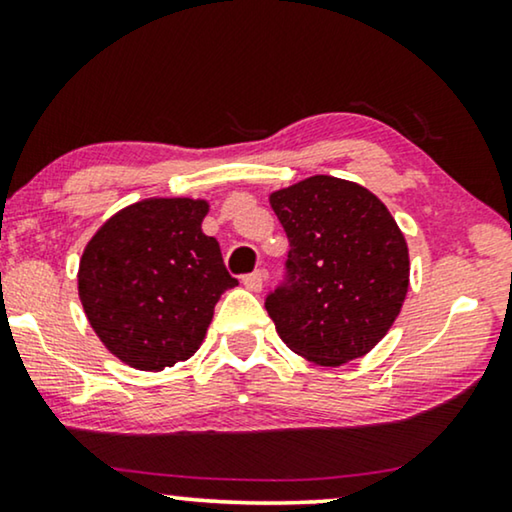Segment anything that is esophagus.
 I'll use <instances>...</instances> for the list:
<instances>
[{"mask_svg": "<svg viewBox=\"0 0 512 512\" xmlns=\"http://www.w3.org/2000/svg\"><path fill=\"white\" fill-rule=\"evenodd\" d=\"M263 282H265V275L261 270H254V272H249V275L242 277V284L247 286L249 291H261Z\"/></svg>", "mask_w": 512, "mask_h": 512, "instance_id": "esophagus-1", "label": "esophagus"}]
</instances>
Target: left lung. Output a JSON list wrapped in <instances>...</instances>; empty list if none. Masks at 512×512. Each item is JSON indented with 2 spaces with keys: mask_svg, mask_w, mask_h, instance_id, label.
Segmentation results:
<instances>
[{
  "mask_svg": "<svg viewBox=\"0 0 512 512\" xmlns=\"http://www.w3.org/2000/svg\"><path fill=\"white\" fill-rule=\"evenodd\" d=\"M289 256L265 310L286 345L321 366L368 354L408 293L405 237L389 209L352 181L317 174L270 195Z\"/></svg>",
  "mask_w": 512,
  "mask_h": 512,
  "instance_id": "left-lung-1",
  "label": "left lung"
}]
</instances>
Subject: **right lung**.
Segmentation results:
<instances>
[{
  "mask_svg": "<svg viewBox=\"0 0 512 512\" xmlns=\"http://www.w3.org/2000/svg\"><path fill=\"white\" fill-rule=\"evenodd\" d=\"M207 202H137L104 223L79 265L86 317L111 354L139 370L186 361L214 305L237 279L216 237L202 233Z\"/></svg>",
  "mask_w": 512,
  "mask_h": 512,
  "instance_id": "1",
  "label": "right lung"
}]
</instances>
